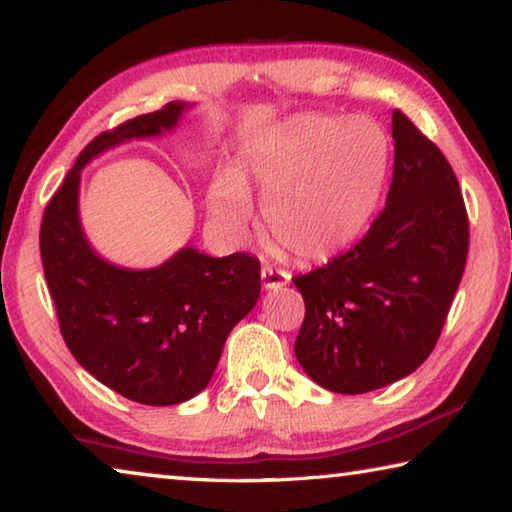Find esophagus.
<instances>
[{
  "label": "esophagus",
  "instance_id": "esophagus-1",
  "mask_svg": "<svg viewBox=\"0 0 512 512\" xmlns=\"http://www.w3.org/2000/svg\"><path fill=\"white\" fill-rule=\"evenodd\" d=\"M289 282H291V275L287 271H280V268H273L268 264L262 266L264 289H280V287H287Z\"/></svg>",
  "mask_w": 512,
  "mask_h": 512
}]
</instances>
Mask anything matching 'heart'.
Returning <instances> with one entry per match:
<instances>
[{"label": "heart", "mask_w": 512, "mask_h": 512, "mask_svg": "<svg viewBox=\"0 0 512 512\" xmlns=\"http://www.w3.org/2000/svg\"><path fill=\"white\" fill-rule=\"evenodd\" d=\"M388 167V137L370 117L298 115L250 142L241 167L214 176L207 205L228 232L253 214L248 183L264 196L271 235L300 259L350 248L375 212Z\"/></svg>", "instance_id": "1"}]
</instances>
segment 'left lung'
Instances as JSON below:
<instances>
[{"instance_id":"1","label":"left lung","mask_w":512,"mask_h":512,"mask_svg":"<svg viewBox=\"0 0 512 512\" xmlns=\"http://www.w3.org/2000/svg\"><path fill=\"white\" fill-rule=\"evenodd\" d=\"M393 183L357 246L293 277L305 300L296 357L332 393L377 391L420 368L465 271L470 223L436 144L393 112Z\"/></svg>"}]
</instances>
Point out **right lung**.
Listing matches in <instances>:
<instances>
[{"label": "right lung", "instance_id": "obj_1", "mask_svg": "<svg viewBox=\"0 0 512 512\" xmlns=\"http://www.w3.org/2000/svg\"><path fill=\"white\" fill-rule=\"evenodd\" d=\"M187 108L171 101L94 137L40 228L42 268L69 352L103 386L149 406L187 402L210 384L232 327L257 305L259 259L185 246L144 271L110 264L81 228V169L112 146L173 131Z\"/></svg>", "mask_w": 512, "mask_h": 512}]
</instances>
